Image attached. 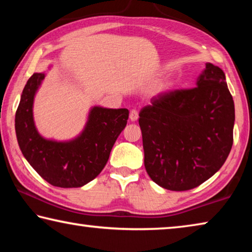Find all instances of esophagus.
<instances>
[{
	"instance_id": "34e87169",
	"label": "esophagus",
	"mask_w": 252,
	"mask_h": 252,
	"mask_svg": "<svg viewBox=\"0 0 252 252\" xmlns=\"http://www.w3.org/2000/svg\"><path fill=\"white\" fill-rule=\"evenodd\" d=\"M138 118H139V113H138V111H136V110H132V111H130V120H131L132 122H134V121L138 120Z\"/></svg>"
}]
</instances>
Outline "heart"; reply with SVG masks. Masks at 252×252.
Wrapping results in <instances>:
<instances>
[{"label": "heart", "instance_id": "heart-1", "mask_svg": "<svg viewBox=\"0 0 252 252\" xmlns=\"http://www.w3.org/2000/svg\"><path fill=\"white\" fill-rule=\"evenodd\" d=\"M172 87H173L172 80H170V79L161 80V81H159V82H157L155 85H153L151 89V94L152 95L163 94V93L168 92Z\"/></svg>", "mask_w": 252, "mask_h": 252}]
</instances>
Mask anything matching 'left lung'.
<instances>
[{"label": "left lung", "instance_id": "8db88e82", "mask_svg": "<svg viewBox=\"0 0 252 252\" xmlns=\"http://www.w3.org/2000/svg\"><path fill=\"white\" fill-rule=\"evenodd\" d=\"M139 117L144 167L164 189L200 186L220 170L231 150L234 103L223 71L212 63L195 88L153 97Z\"/></svg>", "mask_w": 252, "mask_h": 252}]
</instances>
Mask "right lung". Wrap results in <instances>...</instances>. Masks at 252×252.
Segmentation results:
<instances>
[{
	"instance_id": "obj_1",
	"label": "right lung",
	"mask_w": 252,
	"mask_h": 252,
	"mask_svg": "<svg viewBox=\"0 0 252 252\" xmlns=\"http://www.w3.org/2000/svg\"><path fill=\"white\" fill-rule=\"evenodd\" d=\"M45 73L28 80L15 113L19 147L31 167L59 188H80L99 176L109 160L114 142L126 126L129 111L92 106L79 135L66 141L42 136L33 118L34 97Z\"/></svg>"
}]
</instances>
